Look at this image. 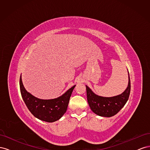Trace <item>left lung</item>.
<instances>
[{
	"label": "left lung",
	"mask_w": 150,
	"mask_h": 150,
	"mask_svg": "<svg viewBox=\"0 0 150 150\" xmlns=\"http://www.w3.org/2000/svg\"><path fill=\"white\" fill-rule=\"evenodd\" d=\"M87 99L91 110L95 114L103 117H111L116 115L125 105L129 96L131 84L128 72V84L125 91L112 97H103L95 94L88 86Z\"/></svg>",
	"instance_id": "left-lung-1"
}]
</instances>
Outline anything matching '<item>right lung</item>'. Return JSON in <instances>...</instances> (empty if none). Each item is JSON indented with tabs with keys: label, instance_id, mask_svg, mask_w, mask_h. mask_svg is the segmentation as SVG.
Instances as JSON below:
<instances>
[{
	"label": "right lung",
	"instance_id": "right-lung-1",
	"mask_svg": "<svg viewBox=\"0 0 150 150\" xmlns=\"http://www.w3.org/2000/svg\"><path fill=\"white\" fill-rule=\"evenodd\" d=\"M76 85L62 96L55 99H41L34 96L25 89L20 78V89L22 99L30 112L38 119L48 122L59 120L66 112L69 99Z\"/></svg>",
	"mask_w": 150,
	"mask_h": 150
}]
</instances>
